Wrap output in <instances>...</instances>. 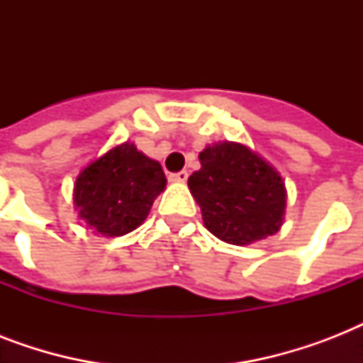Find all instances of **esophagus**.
Segmentation results:
<instances>
[{
  "mask_svg": "<svg viewBox=\"0 0 363 363\" xmlns=\"http://www.w3.org/2000/svg\"><path fill=\"white\" fill-rule=\"evenodd\" d=\"M188 171H177V173H171L169 181L171 182H186Z\"/></svg>",
  "mask_w": 363,
  "mask_h": 363,
  "instance_id": "1",
  "label": "esophagus"
}]
</instances>
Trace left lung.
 I'll use <instances>...</instances> for the list:
<instances>
[{"label": "left lung", "mask_w": 363, "mask_h": 363, "mask_svg": "<svg viewBox=\"0 0 363 363\" xmlns=\"http://www.w3.org/2000/svg\"><path fill=\"white\" fill-rule=\"evenodd\" d=\"M199 162L188 186L213 235L242 247L279 232L286 190L267 162L230 141L205 148Z\"/></svg>", "instance_id": "8db88e82"}]
</instances>
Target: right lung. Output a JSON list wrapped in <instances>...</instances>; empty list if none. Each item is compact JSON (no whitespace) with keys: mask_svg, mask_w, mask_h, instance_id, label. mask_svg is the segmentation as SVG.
<instances>
[{"mask_svg":"<svg viewBox=\"0 0 363 363\" xmlns=\"http://www.w3.org/2000/svg\"><path fill=\"white\" fill-rule=\"evenodd\" d=\"M165 182L158 162L122 143L81 171L75 182V205L96 232L121 238L141 226Z\"/></svg>","mask_w":363,"mask_h":363,"instance_id":"obj_1","label":"right lung"}]
</instances>
